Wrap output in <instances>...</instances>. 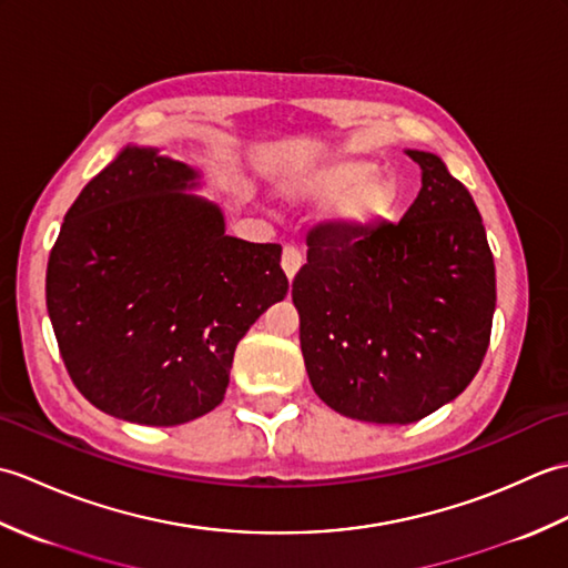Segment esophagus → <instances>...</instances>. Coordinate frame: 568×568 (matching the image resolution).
Masks as SVG:
<instances>
[{
	"mask_svg": "<svg viewBox=\"0 0 568 568\" xmlns=\"http://www.w3.org/2000/svg\"><path fill=\"white\" fill-rule=\"evenodd\" d=\"M281 265H283L285 275L291 277V281H293L295 273L300 271V265H303V253H300V248H297V246H291V244H287V246L283 248Z\"/></svg>",
	"mask_w": 568,
	"mask_h": 568,
	"instance_id": "esophagus-1",
	"label": "esophagus"
}]
</instances>
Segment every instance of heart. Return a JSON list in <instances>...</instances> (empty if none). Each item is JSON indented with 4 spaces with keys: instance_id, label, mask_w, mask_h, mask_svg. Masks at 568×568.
<instances>
[{
    "instance_id": "1",
    "label": "heart",
    "mask_w": 568,
    "mask_h": 568,
    "mask_svg": "<svg viewBox=\"0 0 568 568\" xmlns=\"http://www.w3.org/2000/svg\"><path fill=\"white\" fill-rule=\"evenodd\" d=\"M283 190L300 207L332 204L329 220L346 234L388 220L397 202L395 180L381 175V165L368 159L322 161L295 173Z\"/></svg>"
}]
</instances>
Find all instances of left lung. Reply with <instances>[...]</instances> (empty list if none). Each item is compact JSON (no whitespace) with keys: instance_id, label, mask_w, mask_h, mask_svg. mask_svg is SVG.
<instances>
[{"instance_id":"1","label":"left lung","mask_w":568,"mask_h":568,"mask_svg":"<svg viewBox=\"0 0 568 568\" xmlns=\"http://www.w3.org/2000/svg\"><path fill=\"white\" fill-rule=\"evenodd\" d=\"M422 190L397 224L317 226L293 281L312 388L336 413L409 425L474 381L490 342L496 263L470 192L439 155L405 151Z\"/></svg>"}]
</instances>
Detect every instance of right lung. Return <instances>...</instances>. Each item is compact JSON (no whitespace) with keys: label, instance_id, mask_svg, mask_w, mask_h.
<instances>
[{"label":"right lung","instance_id":"obj_1","mask_svg":"<svg viewBox=\"0 0 568 568\" xmlns=\"http://www.w3.org/2000/svg\"><path fill=\"white\" fill-rule=\"evenodd\" d=\"M202 173L126 146L82 187L45 271V305L75 388L149 427L224 400L236 344L287 295L283 248L226 234L192 195Z\"/></svg>","mask_w":568,"mask_h":568}]
</instances>
